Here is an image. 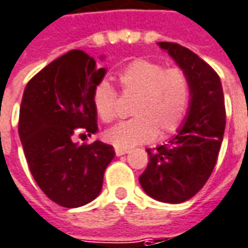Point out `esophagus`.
I'll list each match as a JSON object with an SVG mask.
<instances>
[{
    "label": "esophagus",
    "instance_id": "34e87169",
    "mask_svg": "<svg viewBox=\"0 0 248 248\" xmlns=\"http://www.w3.org/2000/svg\"><path fill=\"white\" fill-rule=\"evenodd\" d=\"M126 153H129V150H127V149H115V154H117V155H124V154H126Z\"/></svg>",
    "mask_w": 248,
    "mask_h": 248
}]
</instances>
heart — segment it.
<instances>
[{
    "label": "heart",
    "mask_w": 248,
    "mask_h": 248,
    "mask_svg": "<svg viewBox=\"0 0 248 248\" xmlns=\"http://www.w3.org/2000/svg\"><path fill=\"white\" fill-rule=\"evenodd\" d=\"M119 90L124 96L134 98L130 115L105 131V140L118 149H130L176 133L188 112L190 82L185 71L177 67L165 68L161 63L137 59L119 71ZM95 111L103 122L117 117V93L106 80L96 84L93 94Z\"/></svg>",
    "instance_id": "b5f03b06"
}]
</instances>
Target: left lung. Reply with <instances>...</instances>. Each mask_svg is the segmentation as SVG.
<instances>
[{"instance_id": "1", "label": "left lung", "mask_w": 248, "mask_h": 248, "mask_svg": "<svg viewBox=\"0 0 248 248\" xmlns=\"http://www.w3.org/2000/svg\"><path fill=\"white\" fill-rule=\"evenodd\" d=\"M158 46L189 78L190 103L177 134L146 149L149 164L140 184L154 200L178 204L202 189L216 165L226 127L224 95L219 75L196 53L176 43Z\"/></svg>"}]
</instances>
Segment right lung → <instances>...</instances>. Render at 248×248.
Listing matches in <instances>:
<instances>
[{"mask_svg": "<svg viewBox=\"0 0 248 248\" xmlns=\"http://www.w3.org/2000/svg\"><path fill=\"white\" fill-rule=\"evenodd\" d=\"M106 68L72 49L53 60L28 82L22 95L18 134L29 170L40 189L64 208L93 202L115 155L100 141L75 143L76 131H98L93 94Z\"/></svg>", "mask_w": 248, "mask_h": 248, "instance_id": "add662e5", "label": "right lung"}]
</instances>
